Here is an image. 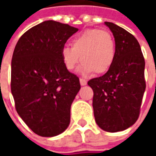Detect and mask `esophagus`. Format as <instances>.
<instances>
[{"mask_svg": "<svg viewBox=\"0 0 156 156\" xmlns=\"http://www.w3.org/2000/svg\"><path fill=\"white\" fill-rule=\"evenodd\" d=\"M87 80H85V79H83V78H81L80 79V83H81V86H85L86 84H87Z\"/></svg>", "mask_w": 156, "mask_h": 156, "instance_id": "1", "label": "esophagus"}]
</instances>
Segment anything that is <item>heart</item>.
I'll return each mask as SVG.
<instances>
[{"label":"heart","mask_w":156,"mask_h":156,"mask_svg":"<svg viewBox=\"0 0 156 156\" xmlns=\"http://www.w3.org/2000/svg\"><path fill=\"white\" fill-rule=\"evenodd\" d=\"M72 48L63 46L61 58L65 68L72 71L81 61L82 74L101 75L108 72L115 56V43L108 31L99 28L87 29L71 42Z\"/></svg>","instance_id":"heart-1"}]
</instances>
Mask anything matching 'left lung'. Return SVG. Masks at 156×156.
<instances>
[{
  "label": "left lung",
  "instance_id": "obj_1",
  "mask_svg": "<svg viewBox=\"0 0 156 156\" xmlns=\"http://www.w3.org/2000/svg\"><path fill=\"white\" fill-rule=\"evenodd\" d=\"M115 37V56L109 70L87 81L94 91V115L107 132H119L135 124L146 88L145 61L135 37L113 22L105 21Z\"/></svg>",
  "mask_w": 156,
  "mask_h": 156
}]
</instances>
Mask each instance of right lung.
<instances>
[{"label": "right lung", "instance_id": "obj_1", "mask_svg": "<svg viewBox=\"0 0 156 156\" xmlns=\"http://www.w3.org/2000/svg\"><path fill=\"white\" fill-rule=\"evenodd\" d=\"M78 28L45 21L23 34L11 62V92L18 115L36 135L62 134L70 122V108L79 78L65 68L61 49Z\"/></svg>", "mask_w": 156, "mask_h": 156}]
</instances>
